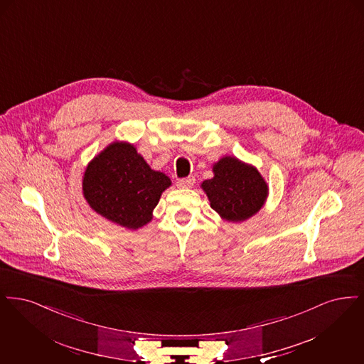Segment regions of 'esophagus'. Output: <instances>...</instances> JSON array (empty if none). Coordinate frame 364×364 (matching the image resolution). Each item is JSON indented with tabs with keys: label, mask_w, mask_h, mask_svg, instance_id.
Listing matches in <instances>:
<instances>
[{
	"label": "esophagus",
	"mask_w": 364,
	"mask_h": 364,
	"mask_svg": "<svg viewBox=\"0 0 364 364\" xmlns=\"http://www.w3.org/2000/svg\"><path fill=\"white\" fill-rule=\"evenodd\" d=\"M193 184H195V177L193 176L177 180V187H180V188H191Z\"/></svg>",
	"instance_id": "obj_1"
}]
</instances>
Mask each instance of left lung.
Here are the masks:
<instances>
[{"instance_id":"1","label":"left lung","mask_w":364,"mask_h":364,"mask_svg":"<svg viewBox=\"0 0 364 364\" xmlns=\"http://www.w3.org/2000/svg\"><path fill=\"white\" fill-rule=\"evenodd\" d=\"M213 172L214 177L205 180L200 187L221 218L245 221L264 205L269 187L255 166L236 156H224L213 165Z\"/></svg>"}]
</instances>
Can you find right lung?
<instances>
[{
    "label": "right lung",
    "instance_id": "1",
    "mask_svg": "<svg viewBox=\"0 0 364 364\" xmlns=\"http://www.w3.org/2000/svg\"><path fill=\"white\" fill-rule=\"evenodd\" d=\"M172 184L153 171L134 144L113 141L87 166L83 195L94 211L127 229H139L153 218L162 192Z\"/></svg>",
    "mask_w": 364,
    "mask_h": 364
}]
</instances>
